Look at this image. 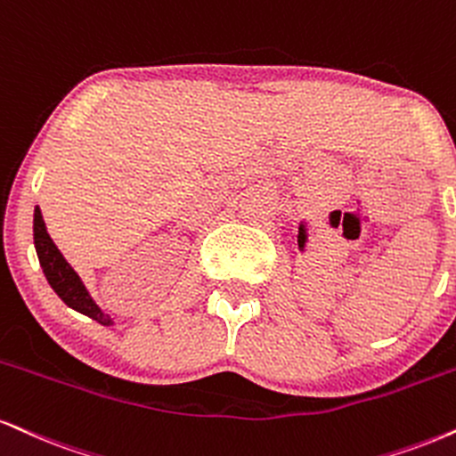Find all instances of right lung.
<instances>
[{
    "mask_svg": "<svg viewBox=\"0 0 456 456\" xmlns=\"http://www.w3.org/2000/svg\"><path fill=\"white\" fill-rule=\"evenodd\" d=\"M34 244L37 259H40V265L44 270V276H46V281L53 287L54 293L63 299V304L69 305L71 310L80 312V314L93 318V321H97L100 325H114L110 314H106V312L93 301L78 273L71 270L69 263L65 261V256L59 252L57 246H54L51 235L46 232V224H44L42 212L37 206L34 212Z\"/></svg>",
    "mask_w": 456,
    "mask_h": 456,
    "instance_id": "right-lung-1",
    "label": "right lung"
}]
</instances>
